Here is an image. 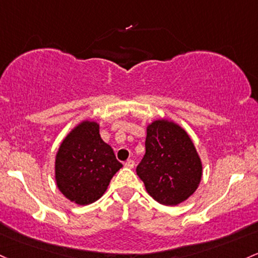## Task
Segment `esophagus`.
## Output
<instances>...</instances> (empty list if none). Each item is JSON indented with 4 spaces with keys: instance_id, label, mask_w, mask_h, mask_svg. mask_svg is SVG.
<instances>
[{
    "instance_id": "1",
    "label": "esophagus",
    "mask_w": 258,
    "mask_h": 258,
    "mask_svg": "<svg viewBox=\"0 0 258 258\" xmlns=\"http://www.w3.org/2000/svg\"><path fill=\"white\" fill-rule=\"evenodd\" d=\"M124 166H126V168H130V169L135 168V160L134 159H127L126 161H124Z\"/></svg>"
}]
</instances>
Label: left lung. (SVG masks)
I'll use <instances>...</instances> for the list:
<instances>
[{
    "instance_id": "left-lung-1",
    "label": "left lung",
    "mask_w": 258,
    "mask_h": 258,
    "mask_svg": "<svg viewBox=\"0 0 258 258\" xmlns=\"http://www.w3.org/2000/svg\"><path fill=\"white\" fill-rule=\"evenodd\" d=\"M136 171L157 202L176 206L196 191L202 164L191 138L180 126L158 120L147 128L146 154Z\"/></svg>"
}]
</instances>
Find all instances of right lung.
Wrapping results in <instances>:
<instances>
[{"instance_id":"1","label":"right lung","mask_w":258,"mask_h":258,"mask_svg":"<svg viewBox=\"0 0 258 258\" xmlns=\"http://www.w3.org/2000/svg\"><path fill=\"white\" fill-rule=\"evenodd\" d=\"M121 166L111 147L101 140L99 124L84 121L61 143L55 163L56 182L70 201L90 205L103 196Z\"/></svg>"}]
</instances>
